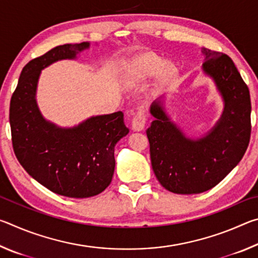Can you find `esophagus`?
Wrapping results in <instances>:
<instances>
[{
    "instance_id": "1",
    "label": "esophagus",
    "mask_w": 258,
    "mask_h": 258,
    "mask_svg": "<svg viewBox=\"0 0 258 258\" xmlns=\"http://www.w3.org/2000/svg\"><path fill=\"white\" fill-rule=\"evenodd\" d=\"M147 121V116H146V109L145 107H140L137 112L134 113L133 119H132V128L134 131H142L145 128Z\"/></svg>"
}]
</instances>
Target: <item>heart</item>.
<instances>
[{
    "mask_svg": "<svg viewBox=\"0 0 258 258\" xmlns=\"http://www.w3.org/2000/svg\"><path fill=\"white\" fill-rule=\"evenodd\" d=\"M140 67H142L143 71H145L147 74H155L157 72H159L161 67H163V60H161L160 58H158V56H156L154 54H148L146 56H143V58L140 60ZM171 69H167L165 73L166 76H169L171 75Z\"/></svg>",
    "mask_w": 258,
    "mask_h": 258,
    "instance_id": "obj_1",
    "label": "heart"
}]
</instances>
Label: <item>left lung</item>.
Here are the masks:
<instances>
[{"mask_svg": "<svg viewBox=\"0 0 258 258\" xmlns=\"http://www.w3.org/2000/svg\"><path fill=\"white\" fill-rule=\"evenodd\" d=\"M204 72L213 77L224 100L221 119L204 138L185 137L169 121L160 101L151 104L155 117L147 137L151 166L166 190L194 195L217 185L246 152L250 140V95L232 59L222 52L203 50Z\"/></svg>", "mask_w": 258, "mask_h": 258, "instance_id": "obj_1", "label": "left lung"}]
</instances>
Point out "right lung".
<instances>
[{
	"label": "right lung",
	"instance_id": "obj_1",
	"mask_svg": "<svg viewBox=\"0 0 258 258\" xmlns=\"http://www.w3.org/2000/svg\"><path fill=\"white\" fill-rule=\"evenodd\" d=\"M90 43L55 46L21 71L10 101L11 139L15 155L30 176L56 195L89 198L110 184L116 143L128 133L124 113L91 117L73 128L46 121L35 94L40 73L54 61L74 59Z\"/></svg>",
	"mask_w": 258,
	"mask_h": 258
}]
</instances>
